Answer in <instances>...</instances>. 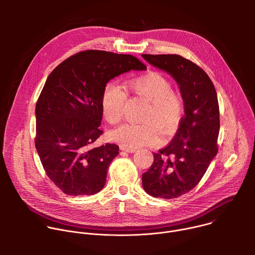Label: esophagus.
<instances>
[{
    "instance_id": "34e87169",
    "label": "esophagus",
    "mask_w": 255,
    "mask_h": 255,
    "mask_svg": "<svg viewBox=\"0 0 255 255\" xmlns=\"http://www.w3.org/2000/svg\"><path fill=\"white\" fill-rule=\"evenodd\" d=\"M121 150H123V151H126V152H128V153H133V152H135L136 151V149L135 148H130V147H121Z\"/></svg>"
}]
</instances>
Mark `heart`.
I'll return each mask as SVG.
<instances>
[{
    "instance_id": "1",
    "label": "heart",
    "mask_w": 255,
    "mask_h": 255,
    "mask_svg": "<svg viewBox=\"0 0 255 255\" xmlns=\"http://www.w3.org/2000/svg\"><path fill=\"white\" fill-rule=\"evenodd\" d=\"M129 87L139 97L150 103L142 124H124L110 133V138L124 147L137 148L153 145L159 140V133L171 135L184 115V102L179 94L172 91L170 81L156 71L134 78ZM127 94L116 82L107 84L102 95V112L110 124L121 121ZM156 125L154 126L153 123Z\"/></svg>"
}]
</instances>
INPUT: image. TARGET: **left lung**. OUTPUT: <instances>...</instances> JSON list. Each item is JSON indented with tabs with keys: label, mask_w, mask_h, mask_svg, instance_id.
I'll use <instances>...</instances> for the list:
<instances>
[{
	"label": "left lung",
	"mask_w": 255,
	"mask_h": 255,
	"mask_svg": "<svg viewBox=\"0 0 255 255\" xmlns=\"http://www.w3.org/2000/svg\"><path fill=\"white\" fill-rule=\"evenodd\" d=\"M151 65L169 74L184 100L185 116L166 147L153 152L154 161L142 174L144 191L154 198L173 199L192 191L218 152L219 104L206 72L177 54H142Z\"/></svg>",
	"instance_id": "8db88e82"
}]
</instances>
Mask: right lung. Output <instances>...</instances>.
Masks as SVG:
<instances>
[{
  "instance_id": "1",
  "label": "right lung",
  "mask_w": 255,
  "mask_h": 255,
  "mask_svg": "<svg viewBox=\"0 0 255 255\" xmlns=\"http://www.w3.org/2000/svg\"><path fill=\"white\" fill-rule=\"evenodd\" d=\"M131 69L146 65L130 54L86 50L48 76L35 108V147L46 174L64 194L89 196L104 188L119 146L93 147L103 134L102 95L109 81Z\"/></svg>"
}]
</instances>
